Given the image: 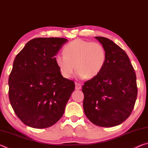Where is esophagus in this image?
Returning a JSON list of instances; mask_svg holds the SVG:
<instances>
[{
  "instance_id": "1",
  "label": "esophagus",
  "mask_w": 148,
  "mask_h": 148,
  "mask_svg": "<svg viewBox=\"0 0 148 148\" xmlns=\"http://www.w3.org/2000/svg\"><path fill=\"white\" fill-rule=\"evenodd\" d=\"M75 88H76V89H77V90L80 89L82 88L81 84L79 83H75Z\"/></svg>"
}]
</instances>
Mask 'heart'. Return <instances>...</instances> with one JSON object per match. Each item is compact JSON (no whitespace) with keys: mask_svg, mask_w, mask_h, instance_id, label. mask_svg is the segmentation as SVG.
<instances>
[{"mask_svg":"<svg viewBox=\"0 0 148 148\" xmlns=\"http://www.w3.org/2000/svg\"><path fill=\"white\" fill-rule=\"evenodd\" d=\"M64 53L55 57L60 74L66 79L71 78L76 69L79 77L91 79L101 73L106 62V51L99 42L76 39L64 46Z\"/></svg>","mask_w":148,"mask_h":148,"instance_id":"b5f03b06","label":"heart"}]
</instances>
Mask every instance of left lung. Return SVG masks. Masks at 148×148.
Masks as SVG:
<instances>
[{"label":"left lung","instance_id":"1","mask_svg":"<svg viewBox=\"0 0 148 148\" xmlns=\"http://www.w3.org/2000/svg\"><path fill=\"white\" fill-rule=\"evenodd\" d=\"M106 51V62L98 76L82 86L84 111L97 126L119 125L131 115L136 102V76L123 49L105 37L96 36Z\"/></svg>","mask_w":148,"mask_h":148}]
</instances>
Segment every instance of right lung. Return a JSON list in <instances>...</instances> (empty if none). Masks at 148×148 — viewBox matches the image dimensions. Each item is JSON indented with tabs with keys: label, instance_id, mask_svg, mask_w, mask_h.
Instances as JSON below:
<instances>
[{
	"label": "right lung",
	"instance_id": "obj_1",
	"mask_svg": "<svg viewBox=\"0 0 148 148\" xmlns=\"http://www.w3.org/2000/svg\"><path fill=\"white\" fill-rule=\"evenodd\" d=\"M66 42L63 38H35L14 59L9 99L15 114L27 126L47 128L64 114L75 84L61 76L55 57Z\"/></svg>",
	"mask_w": 148,
	"mask_h": 148
}]
</instances>
